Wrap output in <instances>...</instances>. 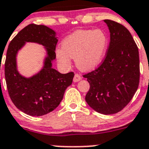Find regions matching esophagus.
<instances>
[{
	"mask_svg": "<svg viewBox=\"0 0 149 149\" xmlns=\"http://www.w3.org/2000/svg\"><path fill=\"white\" fill-rule=\"evenodd\" d=\"M81 79V76H80L79 74L76 73L74 76V78H73V81H74V82H77V81H80Z\"/></svg>",
	"mask_w": 149,
	"mask_h": 149,
	"instance_id": "esophagus-1",
	"label": "esophagus"
}]
</instances>
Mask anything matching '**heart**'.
Masks as SVG:
<instances>
[{
	"instance_id": "heart-1",
	"label": "heart",
	"mask_w": 149,
	"mask_h": 149,
	"mask_svg": "<svg viewBox=\"0 0 149 149\" xmlns=\"http://www.w3.org/2000/svg\"><path fill=\"white\" fill-rule=\"evenodd\" d=\"M108 38L102 29L77 30L67 36L61 49L56 50V58L63 67L70 65L71 58L81 70H91L98 67L105 57Z\"/></svg>"
}]
</instances>
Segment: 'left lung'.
Returning a JSON list of instances; mask_svg holds the SVG:
<instances>
[{"instance_id":"1","label":"left lung","mask_w":149,"mask_h":149,"mask_svg":"<svg viewBox=\"0 0 149 149\" xmlns=\"http://www.w3.org/2000/svg\"><path fill=\"white\" fill-rule=\"evenodd\" d=\"M110 31V43L99 68L84 74L90 84L85 101L102 114H113L130 102L140 82L139 51L127 28L104 20Z\"/></svg>"}]
</instances>
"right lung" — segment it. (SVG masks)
Masks as SVG:
<instances>
[{
	"instance_id": "add662e5",
	"label": "right lung",
	"mask_w": 149,
	"mask_h": 149,
	"mask_svg": "<svg viewBox=\"0 0 149 149\" xmlns=\"http://www.w3.org/2000/svg\"><path fill=\"white\" fill-rule=\"evenodd\" d=\"M26 42L45 46L48 54L42 69L29 78L18 73L16 64L17 53ZM57 42L53 29L45 25L31 24L21 29L8 46L4 65L8 93L13 104L29 116H43L56 109L65 90L73 82L74 73L62 74L52 68Z\"/></svg>"
}]
</instances>
